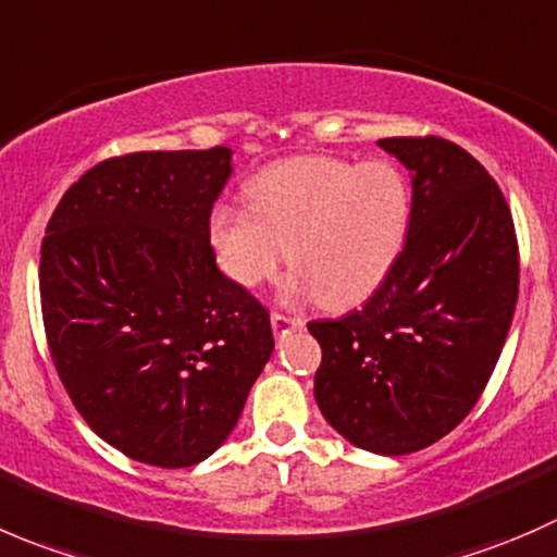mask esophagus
<instances>
[{
	"instance_id": "esophagus-1",
	"label": "esophagus",
	"mask_w": 557,
	"mask_h": 557,
	"mask_svg": "<svg viewBox=\"0 0 557 557\" xmlns=\"http://www.w3.org/2000/svg\"><path fill=\"white\" fill-rule=\"evenodd\" d=\"M271 324H273V333L284 335V333H289V330H300L302 324H306V319H302V317H286V313L273 311L271 313Z\"/></svg>"
}]
</instances>
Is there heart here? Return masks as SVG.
Listing matches in <instances>:
<instances>
[{"instance_id":"1","label":"heart","mask_w":557,"mask_h":557,"mask_svg":"<svg viewBox=\"0 0 557 557\" xmlns=\"http://www.w3.org/2000/svg\"><path fill=\"white\" fill-rule=\"evenodd\" d=\"M249 211L222 202L208 238L224 276L257 289L295 268L289 292L317 295L324 308L371 297L398 265L411 230V184L393 162L292 157L246 184Z\"/></svg>"}]
</instances>
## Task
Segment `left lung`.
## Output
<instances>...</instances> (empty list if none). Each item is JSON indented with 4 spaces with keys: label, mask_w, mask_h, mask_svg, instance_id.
<instances>
[{
    "label": "left lung",
    "mask_w": 557,
    "mask_h": 557,
    "mask_svg": "<svg viewBox=\"0 0 557 557\" xmlns=\"http://www.w3.org/2000/svg\"><path fill=\"white\" fill-rule=\"evenodd\" d=\"M411 173L398 265L360 311L308 322L322 346L313 395L355 447L409 455L476 406L520 286L515 222L487 170L444 137H384Z\"/></svg>",
    "instance_id": "1"
}]
</instances>
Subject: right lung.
I'll return each instance as SVG.
<instances>
[{"label": "right lung", "mask_w": 557, "mask_h": 557, "mask_svg": "<svg viewBox=\"0 0 557 557\" xmlns=\"http://www.w3.org/2000/svg\"><path fill=\"white\" fill-rule=\"evenodd\" d=\"M230 159L227 146L104 159L42 238L59 379L99 438L148 466L216 453L273 355L271 313L219 271L208 238Z\"/></svg>", "instance_id": "1"}]
</instances>
